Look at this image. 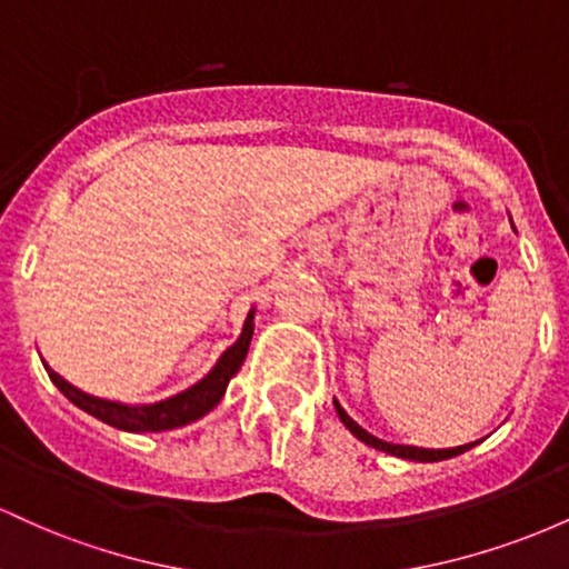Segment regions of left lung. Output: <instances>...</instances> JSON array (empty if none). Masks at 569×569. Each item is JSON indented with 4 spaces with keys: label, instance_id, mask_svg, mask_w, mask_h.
Returning <instances> with one entry per match:
<instances>
[{
    "label": "left lung",
    "instance_id": "1",
    "mask_svg": "<svg viewBox=\"0 0 569 569\" xmlns=\"http://www.w3.org/2000/svg\"><path fill=\"white\" fill-rule=\"evenodd\" d=\"M335 407H337V415L339 420L345 422V428L350 430L356 439H361L363 443H369V447L380 449V452H388V455H396V457H403V460H415V462H439V460H449V457H457L462 452H468V449L476 447L479 441L473 443H462V447H452V449H426V447H409V443H390V441H382L377 439V436H371L369 430H363L361 426H358L356 420L345 411L342 407H339V401L335 398Z\"/></svg>",
    "mask_w": 569,
    "mask_h": 569
}]
</instances>
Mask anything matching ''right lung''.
I'll use <instances>...</instances> for the list:
<instances>
[{
  "mask_svg": "<svg viewBox=\"0 0 569 569\" xmlns=\"http://www.w3.org/2000/svg\"><path fill=\"white\" fill-rule=\"evenodd\" d=\"M253 312L257 310L248 312L238 342L221 352L217 367L208 371L200 382H194L192 388L181 390V393L166 398V401H154V403L109 401V398L90 396L84 393V390L74 388V385L63 380L61 375H56L50 367L44 369H48L50 380H53L56 388L61 390L74 407L88 411V415H93L96 420L107 422V426L130 430V433H158V430H173L200 420L202 415H208V411L221 401L227 385H230L234 375H238V369L243 367L248 356V345H251V337H253Z\"/></svg>",
  "mask_w": 569,
  "mask_h": 569,
  "instance_id": "right-lung-1",
  "label": "right lung"
}]
</instances>
